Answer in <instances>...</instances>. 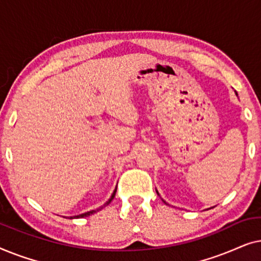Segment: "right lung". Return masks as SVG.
Instances as JSON below:
<instances>
[{
    "label": "right lung",
    "mask_w": 261,
    "mask_h": 261,
    "mask_svg": "<svg viewBox=\"0 0 261 261\" xmlns=\"http://www.w3.org/2000/svg\"><path fill=\"white\" fill-rule=\"evenodd\" d=\"M117 188V187H116ZM115 194H116V190L115 191H114L113 192V195H112V197H110V199H109V201L108 202H107L106 203V204L105 205H103V206H106V205H108L109 204V203L110 202H112V199L114 198V197H115ZM103 206H101V208H99V209H96V210H91V212H88V213H84V214H81V215H77V216H73V217H70V219H78V217H87V216H89V215H91V214H94V213H96V212H98V210H101L102 208H103Z\"/></svg>",
    "instance_id": "right-lung-1"
}]
</instances>
